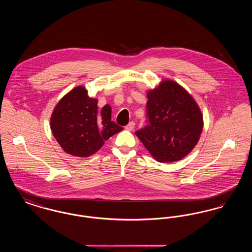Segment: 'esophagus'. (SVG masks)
I'll use <instances>...</instances> for the list:
<instances>
[{
	"instance_id": "34e87169",
	"label": "esophagus",
	"mask_w": 252,
	"mask_h": 252,
	"mask_svg": "<svg viewBox=\"0 0 252 252\" xmlns=\"http://www.w3.org/2000/svg\"><path fill=\"white\" fill-rule=\"evenodd\" d=\"M134 126H135V123H134V122H130V123L126 126V129L131 131V130L134 129Z\"/></svg>"
}]
</instances>
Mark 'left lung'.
I'll return each mask as SVG.
<instances>
[{
    "label": "left lung",
    "mask_w": 252,
    "mask_h": 252,
    "mask_svg": "<svg viewBox=\"0 0 252 252\" xmlns=\"http://www.w3.org/2000/svg\"><path fill=\"white\" fill-rule=\"evenodd\" d=\"M148 125L135 132L158 161L173 162L187 156L198 143L203 117L189 93L164 80L147 93Z\"/></svg>",
    "instance_id": "1"
}]
</instances>
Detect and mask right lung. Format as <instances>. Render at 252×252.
I'll list each match as a JSON object with an SVG mask.
<instances>
[{
    "instance_id": "obj_1",
    "label": "right lung",
    "mask_w": 252,
    "mask_h": 252,
    "mask_svg": "<svg viewBox=\"0 0 252 252\" xmlns=\"http://www.w3.org/2000/svg\"><path fill=\"white\" fill-rule=\"evenodd\" d=\"M98 101L88 96L84 87L74 88L54 109L51 129L62 149L72 156H92L123 127L111 121V108L98 111Z\"/></svg>"
}]
</instances>
